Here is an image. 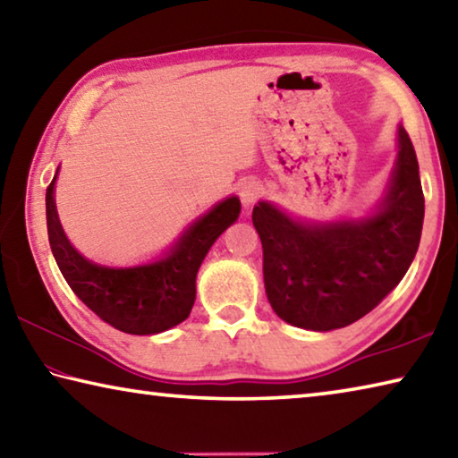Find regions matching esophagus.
Wrapping results in <instances>:
<instances>
[{"label":"esophagus","instance_id":"34e87169","mask_svg":"<svg viewBox=\"0 0 458 458\" xmlns=\"http://www.w3.org/2000/svg\"><path fill=\"white\" fill-rule=\"evenodd\" d=\"M260 196V185L257 182H246L242 188H240V199H242L244 206H252L254 201Z\"/></svg>","mask_w":458,"mask_h":458}]
</instances>
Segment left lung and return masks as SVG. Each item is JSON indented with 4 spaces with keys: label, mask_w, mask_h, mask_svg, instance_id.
<instances>
[{
    "label": "left lung",
    "mask_w": 458,
    "mask_h": 458,
    "mask_svg": "<svg viewBox=\"0 0 458 458\" xmlns=\"http://www.w3.org/2000/svg\"><path fill=\"white\" fill-rule=\"evenodd\" d=\"M252 222L273 311L294 327H347L396 289L416 257L424 193L414 145L400 127L390 190L382 210L368 220L303 226L260 201Z\"/></svg>",
    "instance_id": "left-lung-1"
}]
</instances>
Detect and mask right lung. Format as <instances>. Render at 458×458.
I'll return each mask as SVG.
<instances>
[{"instance_id": "1", "label": "right lung", "mask_w": 458, "mask_h": 458, "mask_svg": "<svg viewBox=\"0 0 458 458\" xmlns=\"http://www.w3.org/2000/svg\"><path fill=\"white\" fill-rule=\"evenodd\" d=\"M58 174V172H56ZM54 175L46 190V222L62 276L92 313L131 335H151L188 319L196 301V275L210 246L238 218L240 201L228 198L198 220L169 257L135 268H106L82 259L68 242L54 206Z\"/></svg>"}]
</instances>
